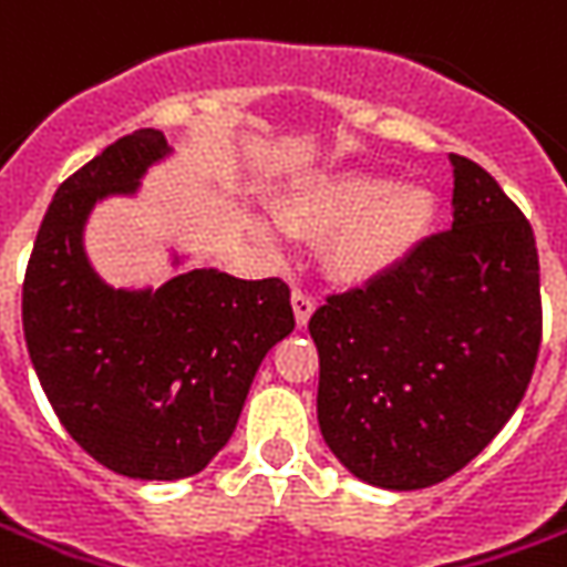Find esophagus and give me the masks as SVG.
<instances>
[{"instance_id": "34e87169", "label": "esophagus", "mask_w": 567, "mask_h": 567, "mask_svg": "<svg viewBox=\"0 0 567 567\" xmlns=\"http://www.w3.org/2000/svg\"><path fill=\"white\" fill-rule=\"evenodd\" d=\"M291 307H295V319H298V326L303 329L307 322H310V316H313L316 310V300L307 295V291H300V288H295V295H291Z\"/></svg>"}]
</instances>
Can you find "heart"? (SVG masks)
Listing matches in <instances>:
<instances>
[{
    "label": "heart",
    "mask_w": 567,
    "mask_h": 567,
    "mask_svg": "<svg viewBox=\"0 0 567 567\" xmlns=\"http://www.w3.org/2000/svg\"><path fill=\"white\" fill-rule=\"evenodd\" d=\"M272 210L288 233L329 235L322 257L332 279L372 285L400 272L429 241L437 198L422 183L341 171L300 183ZM254 229L267 248H276L279 238L269 223H257Z\"/></svg>",
    "instance_id": "1"
}]
</instances>
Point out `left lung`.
Listing matches in <instances>:
<instances>
[{
    "instance_id": "obj_1",
    "label": "left lung",
    "mask_w": 567,
    "mask_h": 567,
    "mask_svg": "<svg viewBox=\"0 0 567 567\" xmlns=\"http://www.w3.org/2000/svg\"><path fill=\"white\" fill-rule=\"evenodd\" d=\"M453 229L313 316L319 431L350 475L422 491L456 475L518 410L540 350V260L525 214L450 154Z\"/></svg>"
}]
</instances>
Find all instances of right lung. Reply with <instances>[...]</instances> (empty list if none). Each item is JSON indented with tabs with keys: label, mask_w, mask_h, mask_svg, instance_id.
<instances>
[{
	"label": "right lung",
	"mask_w": 567,
	"mask_h": 567,
	"mask_svg": "<svg viewBox=\"0 0 567 567\" xmlns=\"http://www.w3.org/2000/svg\"><path fill=\"white\" fill-rule=\"evenodd\" d=\"M171 154L161 130H136L64 179L21 300L30 363L61 425L138 481L198 475L229 444L264 357L295 329L282 279L188 269L161 288H114L92 269L83 233L95 204L133 198ZM183 260L173 251V267Z\"/></svg>",
	"instance_id": "add662e5"
}]
</instances>
